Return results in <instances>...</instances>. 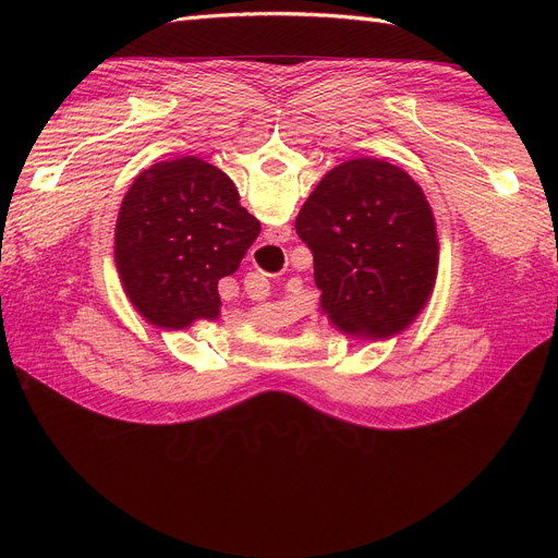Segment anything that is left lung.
Instances as JSON below:
<instances>
[{
  "label": "left lung",
  "mask_w": 558,
  "mask_h": 558,
  "mask_svg": "<svg viewBox=\"0 0 558 558\" xmlns=\"http://www.w3.org/2000/svg\"><path fill=\"white\" fill-rule=\"evenodd\" d=\"M295 230L337 330L388 340L426 307L440 242L424 191L400 167L377 158L337 165L302 205Z\"/></svg>",
  "instance_id": "left-lung-1"
}]
</instances>
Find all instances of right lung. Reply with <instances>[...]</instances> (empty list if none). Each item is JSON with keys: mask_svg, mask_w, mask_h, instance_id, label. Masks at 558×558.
Wrapping results in <instances>:
<instances>
[{"mask_svg": "<svg viewBox=\"0 0 558 558\" xmlns=\"http://www.w3.org/2000/svg\"><path fill=\"white\" fill-rule=\"evenodd\" d=\"M258 232V218L218 167L195 156L156 162L118 211V277L148 324L183 330L218 318V281L240 267Z\"/></svg>", "mask_w": 558, "mask_h": 558, "instance_id": "obj_1", "label": "right lung"}]
</instances>
